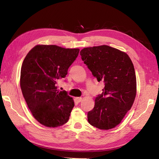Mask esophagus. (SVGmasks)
<instances>
[{"instance_id":"esophagus-1","label":"esophagus","mask_w":159,"mask_h":159,"mask_svg":"<svg viewBox=\"0 0 159 159\" xmlns=\"http://www.w3.org/2000/svg\"><path fill=\"white\" fill-rule=\"evenodd\" d=\"M75 101L78 103H80V102H81V101H82V98H75Z\"/></svg>"}]
</instances>
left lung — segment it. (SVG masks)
Wrapping results in <instances>:
<instances>
[{"mask_svg":"<svg viewBox=\"0 0 159 159\" xmlns=\"http://www.w3.org/2000/svg\"><path fill=\"white\" fill-rule=\"evenodd\" d=\"M81 59L98 81L103 93L95 99L88 113L91 125L102 130L113 129L121 122L136 97L137 80L134 66L125 52L107 45L85 48Z\"/></svg>","mask_w":159,"mask_h":159,"instance_id":"obj_1","label":"left lung"}]
</instances>
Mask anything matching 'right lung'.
Listing matches in <instances>:
<instances>
[{
	"label": "right lung",
	"instance_id": "add662e5",
	"mask_svg": "<svg viewBox=\"0 0 159 159\" xmlns=\"http://www.w3.org/2000/svg\"><path fill=\"white\" fill-rule=\"evenodd\" d=\"M78 48L56 45H36L26 56L20 84L28 108L36 121L47 127L63 125L69 120L74 99L66 91L57 89V82L68 74L78 57Z\"/></svg>",
	"mask_w": 159,
	"mask_h": 159
}]
</instances>
